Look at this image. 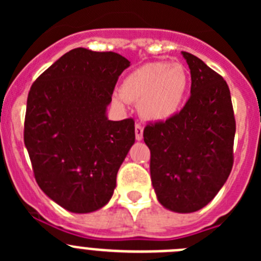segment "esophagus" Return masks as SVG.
<instances>
[{
	"instance_id": "obj_1",
	"label": "esophagus",
	"mask_w": 261,
	"mask_h": 261,
	"mask_svg": "<svg viewBox=\"0 0 261 261\" xmlns=\"http://www.w3.org/2000/svg\"><path fill=\"white\" fill-rule=\"evenodd\" d=\"M143 134H144V127L141 125H139V123H136V125H135V138H136V140H138V141L143 140Z\"/></svg>"
}]
</instances>
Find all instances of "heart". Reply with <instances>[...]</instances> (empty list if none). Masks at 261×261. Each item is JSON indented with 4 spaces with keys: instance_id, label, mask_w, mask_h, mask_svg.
I'll return each mask as SVG.
<instances>
[{
    "instance_id": "obj_1",
    "label": "heart",
    "mask_w": 261,
    "mask_h": 261,
    "mask_svg": "<svg viewBox=\"0 0 261 261\" xmlns=\"http://www.w3.org/2000/svg\"><path fill=\"white\" fill-rule=\"evenodd\" d=\"M189 87V75L179 63L152 62L125 78L116 102H139V112L151 122H164L179 112Z\"/></svg>"
}]
</instances>
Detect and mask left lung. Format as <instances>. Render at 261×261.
<instances>
[{"label":"left lung","mask_w":261,"mask_h":261,"mask_svg":"<svg viewBox=\"0 0 261 261\" xmlns=\"http://www.w3.org/2000/svg\"><path fill=\"white\" fill-rule=\"evenodd\" d=\"M191 97L170 120L147 125L150 175L159 203L178 213L203 208L227 180L236 122L227 83L199 58L181 51Z\"/></svg>","instance_id":"8db88e82"}]
</instances>
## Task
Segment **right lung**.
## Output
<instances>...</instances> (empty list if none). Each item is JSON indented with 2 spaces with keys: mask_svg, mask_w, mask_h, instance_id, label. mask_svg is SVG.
<instances>
[{
  "mask_svg": "<svg viewBox=\"0 0 261 261\" xmlns=\"http://www.w3.org/2000/svg\"><path fill=\"white\" fill-rule=\"evenodd\" d=\"M130 62L114 51L65 53L31 86L23 141L41 191L73 213L109 203L135 143L133 118L111 121L107 106Z\"/></svg>",
  "mask_w": 261,
  "mask_h": 261,
  "instance_id": "right-lung-1",
  "label": "right lung"
}]
</instances>
